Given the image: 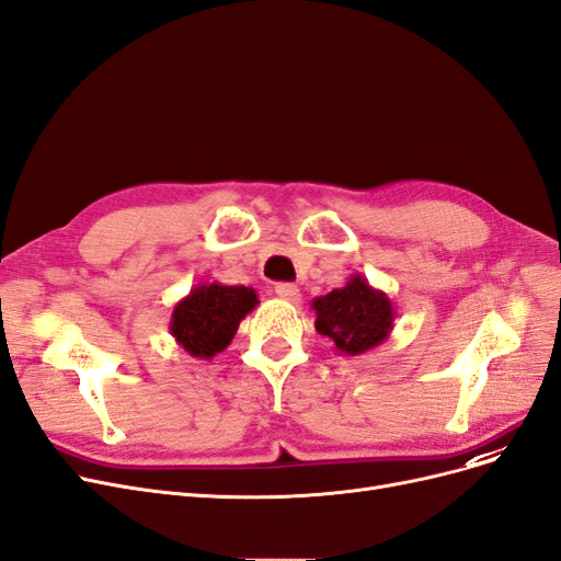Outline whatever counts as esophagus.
<instances>
[{
	"label": "esophagus",
	"instance_id": "34e87169",
	"mask_svg": "<svg viewBox=\"0 0 561 561\" xmlns=\"http://www.w3.org/2000/svg\"><path fill=\"white\" fill-rule=\"evenodd\" d=\"M275 294L286 302H298L300 300V288L296 284H277Z\"/></svg>",
	"mask_w": 561,
	"mask_h": 561
}]
</instances>
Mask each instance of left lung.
I'll return each instance as SVG.
<instances>
[{
    "label": "left lung",
    "mask_w": 561,
    "mask_h": 561,
    "mask_svg": "<svg viewBox=\"0 0 561 561\" xmlns=\"http://www.w3.org/2000/svg\"><path fill=\"white\" fill-rule=\"evenodd\" d=\"M319 335L333 340L340 354L360 356L390 337L396 309L390 298L371 286L360 273L342 288L312 300Z\"/></svg>",
    "instance_id": "8db88e82"
}]
</instances>
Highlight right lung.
<instances>
[{
  "label": "right lung",
  "mask_w": 561,
  "mask_h": 561,
  "mask_svg": "<svg viewBox=\"0 0 561 561\" xmlns=\"http://www.w3.org/2000/svg\"><path fill=\"white\" fill-rule=\"evenodd\" d=\"M256 305L252 286L203 282L175 305L169 330L186 354L210 360L233 342L240 321Z\"/></svg>",
  "instance_id": "obj_1"
}]
</instances>
